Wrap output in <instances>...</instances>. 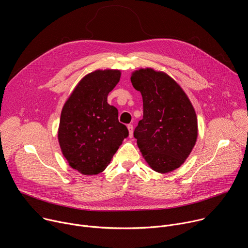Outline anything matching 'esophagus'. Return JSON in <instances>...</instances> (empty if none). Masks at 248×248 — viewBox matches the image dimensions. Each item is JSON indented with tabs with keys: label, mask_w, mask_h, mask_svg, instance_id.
Here are the masks:
<instances>
[{
	"label": "esophagus",
	"mask_w": 248,
	"mask_h": 248,
	"mask_svg": "<svg viewBox=\"0 0 248 248\" xmlns=\"http://www.w3.org/2000/svg\"><path fill=\"white\" fill-rule=\"evenodd\" d=\"M127 128H128V132H129V137L133 136V125L132 124H127Z\"/></svg>",
	"instance_id": "34e87169"
}]
</instances>
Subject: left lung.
<instances>
[{
  "label": "left lung",
  "mask_w": 248,
  "mask_h": 248,
  "mask_svg": "<svg viewBox=\"0 0 248 248\" xmlns=\"http://www.w3.org/2000/svg\"><path fill=\"white\" fill-rule=\"evenodd\" d=\"M130 79L143 98V119L133 133L137 145L155 171H172L196 144V112L180 86L167 74L140 69Z\"/></svg>",
  "instance_id": "1"
}]
</instances>
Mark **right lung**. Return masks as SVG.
<instances>
[{"mask_svg": "<svg viewBox=\"0 0 248 248\" xmlns=\"http://www.w3.org/2000/svg\"><path fill=\"white\" fill-rule=\"evenodd\" d=\"M119 70H97L78 82L60 117L58 141L70 167L85 175L102 172L128 136L118 109L107 102L118 85Z\"/></svg>", "mask_w": 248, "mask_h": 248, "instance_id": "right-lung-1", "label": "right lung"}]
</instances>
